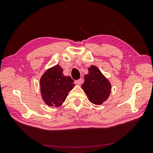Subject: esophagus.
<instances>
[{
  "mask_svg": "<svg viewBox=\"0 0 153 153\" xmlns=\"http://www.w3.org/2000/svg\"><path fill=\"white\" fill-rule=\"evenodd\" d=\"M82 82H83V79H82V78H80L79 80H75V84H76V85H81V84H82Z\"/></svg>",
  "mask_w": 153,
  "mask_h": 153,
  "instance_id": "34e87169",
  "label": "esophagus"
}]
</instances>
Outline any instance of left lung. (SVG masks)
I'll return each mask as SVG.
<instances>
[{"mask_svg": "<svg viewBox=\"0 0 153 153\" xmlns=\"http://www.w3.org/2000/svg\"><path fill=\"white\" fill-rule=\"evenodd\" d=\"M88 70L89 73L84 76L82 88L91 103L101 105L110 96L111 84L96 66H91Z\"/></svg>", "mask_w": 153, "mask_h": 153, "instance_id": "left-lung-1", "label": "left lung"}]
</instances>
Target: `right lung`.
Segmentation results:
<instances>
[{
    "label": "right lung",
    "instance_id": "obj_1",
    "mask_svg": "<svg viewBox=\"0 0 153 153\" xmlns=\"http://www.w3.org/2000/svg\"><path fill=\"white\" fill-rule=\"evenodd\" d=\"M62 68L56 65L46 71L40 80L41 93L45 103L51 106H61L69 92L75 86L70 76L63 75Z\"/></svg>",
    "mask_w": 153,
    "mask_h": 153
}]
</instances>
